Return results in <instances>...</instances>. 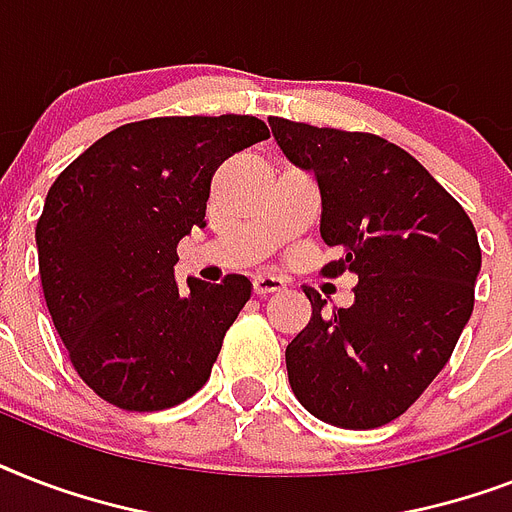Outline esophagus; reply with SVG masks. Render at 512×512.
<instances>
[{
  "label": "esophagus",
  "instance_id": "1",
  "mask_svg": "<svg viewBox=\"0 0 512 512\" xmlns=\"http://www.w3.org/2000/svg\"><path fill=\"white\" fill-rule=\"evenodd\" d=\"M287 287L281 276L276 273H257L255 279H252V289H255V295H271V292H281V289Z\"/></svg>",
  "mask_w": 512,
  "mask_h": 512
}]
</instances>
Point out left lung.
<instances>
[{
    "label": "left lung",
    "instance_id": "1",
    "mask_svg": "<svg viewBox=\"0 0 512 512\" xmlns=\"http://www.w3.org/2000/svg\"><path fill=\"white\" fill-rule=\"evenodd\" d=\"M289 162L316 177L324 276L358 279L350 308L311 300L287 345L289 385L319 420L348 430L396 420L436 380L473 313L481 247L465 209L412 154L369 132L271 116Z\"/></svg>",
    "mask_w": 512,
    "mask_h": 512
}]
</instances>
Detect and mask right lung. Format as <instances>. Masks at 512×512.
<instances>
[{"label":"right lung","instance_id":"add662e5","mask_svg":"<svg viewBox=\"0 0 512 512\" xmlns=\"http://www.w3.org/2000/svg\"><path fill=\"white\" fill-rule=\"evenodd\" d=\"M265 138L255 116L143 119L103 135L52 183L36 223L44 300L103 401L159 412L209 380L252 284L233 273L177 289V244L207 225L217 167Z\"/></svg>","mask_w":512,"mask_h":512}]
</instances>
